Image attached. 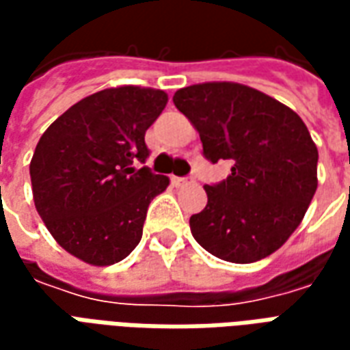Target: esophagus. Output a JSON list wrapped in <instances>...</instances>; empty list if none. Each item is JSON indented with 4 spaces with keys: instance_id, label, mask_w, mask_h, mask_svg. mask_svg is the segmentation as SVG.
<instances>
[{
    "instance_id": "obj_1",
    "label": "esophagus",
    "mask_w": 350,
    "mask_h": 350,
    "mask_svg": "<svg viewBox=\"0 0 350 350\" xmlns=\"http://www.w3.org/2000/svg\"><path fill=\"white\" fill-rule=\"evenodd\" d=\"M172 183H174L176 187H183V185L193 183V178H178V176H172Z\"/></svg>"
}]
</instances>
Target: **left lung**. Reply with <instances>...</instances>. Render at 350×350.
<instances>
[{
  "label": "left lung",
  "mask_w": 350,
  "mask_h": 350,
  "mask_svg": "<svg viewBox=\"0 0 350 350\" xmlns=\"http://www.w3.org/2000/svg\"><path fill=\"white\" fill-rule=\"evenodd\" d=\"M212 163L230 176L204 185L208 204L191 215V234L213 257L250 264L291 238L317 191L319 152L293 108L238 82H202L174 93Z\"/></svg>",
  "instance_id": "obj_1"
}]
</instances>
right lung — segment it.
<instances>
[{
  "instance_id": "obj_1",
  "label": "right lung",
  "mask_w": 350,
  "mask_h": 350,
  "mask_svg": "<svg viewBox=\"0 0 350 350\" xmlns=\"http://www.w3.org/2000/svg\"><path fill=\"white\" fill-rule=\"evenodd\" d=\"M168 95L142 86L92 93L50 123L29 163L37 212L52 238L92 266L123 260L142 238L148 206L168 176L133 165Z\"/></svg>"
}]
</instances>
